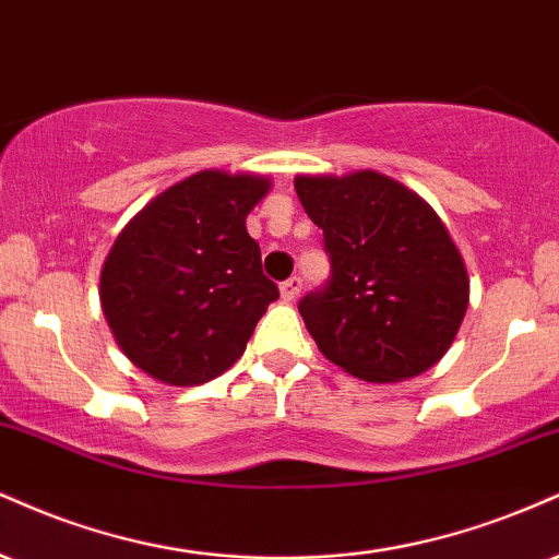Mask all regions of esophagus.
<instances>
[{
    "mask_svg": "<svg viewBox=\"0 0 559 559\" xmlns=\"http://www.w3.org/2000/svg\"><path fill=\"white\" fill-rule=\"evenodd\" d=\"M300 287H304V280H300V277H290V280L282 282V285H280L282 300H285V304H293V300L300 295Z\"/></svg>",
    "mask_w": 559,
    "mask_h": 559,
    "instance_id": "34e87169",
    "label": "esophagus"
}]
</instances>
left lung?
Listing matches in <instances>:
<instances>
[{
    "label": "left lung",
    "instance_id": "8db88e82",
    "mask_svg": "<svg viewBox=\"0 0 559 559\" xmlns=\"http://www.w3.org/2000/svg\"><path fill=\"white\" fill-rule=\"evenodd\" d=\"M295 190L332 261L330 285L298 304L321 356L377 384L439 364L468 311L471 285L435 209L377 169L298 175Z\"/></svg>",
    "mask_w": 559,
    "mask_h": 559
}]
</instances>
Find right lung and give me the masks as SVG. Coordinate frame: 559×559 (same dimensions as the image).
<instances>
[{"label": "right lung", "instance_id": "add662e5", "mask_svg": "<svg viewBox=\"0 0 559 559\" xmlns=\"http://www.w3.org/2000/svg\"><path fill=\"white\" fill-rule=\"evenodd\" d=\"M269 188L266 175L201 169L122 227L102 266L98 298L135 369L162 384L193 386L242 356L280 298L246 229Z\"/></svg>", "mask_w": 559, "mask_h": 559}]
</instances>
